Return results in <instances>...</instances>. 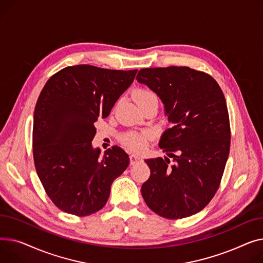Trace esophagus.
I'll return each mask as SVG.
<instances>
[{
	"mask_svg": "<svg viewBox=\"0 0 263 263\" xmlns=\"http://www.w3.org/2000/svg\"><path fill=\"white\" fill-rule=\"evenodd\" d=\"M129 161H130V164L134 165V164H137L139 162H141L142 158L140 156H138V155H130L129 156Z\"/></svg>",
	"mask_w": 263,
	"mask_h": 263,
	"instance_id": "34e87169",
	"label": "esophagus"
}]
</instances>
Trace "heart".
Segmentation results:
<instances>
[{
  "instance_id": "b5f03b06",
  "label": "heart",
  "mask_w": 263,
  "mask_h": 263,
  "mask_svg": "<svg viewBox=\"0 0 263 263\" xmlns=\"http://www.w3.org/2000/svg\"><path fill=\"white\" fill-rule=\"evenodd\" d=\"M135 101L138 105H141L149 100L157 99L155 93L147 89H138L135 92ZM152 139V134L149 132H141V133H129L122 138V143L124 144L132 152H141L143 151L148 141Z\"/></svg>"
}]
</instances>
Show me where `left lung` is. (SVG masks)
<instances>
[{"label":"left lung","mask_w":263,"mask_h":263,"mask_svg":"<svg viewBox=\"0 0 263 263\" xmlns=\"http://www.w3.org/2000/svg\"><path fill=\"white\" fill-rule=\"evenodd\" d=\"M136 80L164 105L172 124L161 135L164 157L145 159L149 178L141 193L151 210L165 219L190 217L217 192L229 154L230 126L223 92L212 77L188 67L151 68Z\"/></svg>","instance_id":"left-lung-1"}]
</instances>
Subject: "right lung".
<instances>
[{
	"label": "right lung",
	"mask_w": 263,
	"mask_h": 263,
	"mask_svg": "<svg viewBox=\"0 0 263 263\" xmlns=\"http://www.w3.org/2000/svg\"><path fill=\"white\" fill-rule=\"evenodd\" d=\"M137 70L89 65L67 67L44 85L34 112L33 154L38 177L52 202L86 217L107 203L114 180L129 164L119 146H92L98 118L109 116L134 82Z\"/></svg>",
	"instance_id": "right-lung-1"
}]
</instances>
